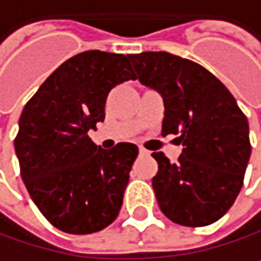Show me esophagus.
<instances>
[{"label": "esophagus", "instance_id": "obj_1", "mask_svg": "<svg viewBox=\"0 0 261 261\" xmlns=\"http://www.w3.org/2000/svg\"><path fill=\"white\" fill-rule=\"evenodd\" d=\"M138 152H140V155H149V151H148V149H145V148H140V149H138Z\"/></svg>", "mask_w": 261, "mask_h": 261}]
</instances>
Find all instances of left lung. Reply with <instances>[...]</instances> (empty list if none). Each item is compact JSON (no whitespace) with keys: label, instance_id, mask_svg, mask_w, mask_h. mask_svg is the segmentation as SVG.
Listing matches in <instances>:
<instances>
[{"label":"left lung","instance_id":"left-lung-1","mask_svg":"<svg viewBox=\"0 0 261 261\" xmlns=\"http://www.w3.org/2000/svg\"><path fill=\"white\" fill-rule=\"evenodd\" d=\"M140 84L162 96V135H177L171 163L152 152V177L163 215L188 227L208 226L235 202L251 157L249 124L226 85L199 63L165 51L130 54Z\"/></svg>","mask_w":261,"mask_h":261}]
</instances>
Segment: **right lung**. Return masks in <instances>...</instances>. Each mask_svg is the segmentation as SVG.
<instances>
[{
    "label": "right lung",
    "instance_id": "1",
    "mask_svg": "<svg viewBox=\"0 0 261 261\" xmlns=\"http://www.w3.org/2000/svg\"><path fill=\"white\" fill-rule=\"evenodd\" d=\"M135 77L129 54L85 51L63 62L21 112L15 138L21 179L62 232H99L120 213L138 148L102 149L87 134L104 121L110 90Z\"/></svg>",
    "mask_w": 261,
    "mask_h": 261
}]
</instances>
